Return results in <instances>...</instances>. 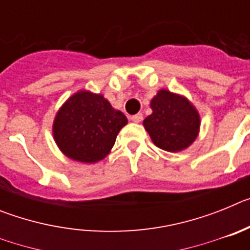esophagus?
<instances>
[{
	"label": "esophagus",
	"instance_id": "esophagus-1",
	"mask_svg": "<svg viewBox=\"0 0 250 250\" xmlns=\"http://www.w3.org/2000/svg\"><path fill=\"white\" fill-rule=\"evenodd\" d=\"M132 121H134V123H136V124H139V123H141V121H143V114H136V115H132L131 118Z\"/></svg>",
	"mask_w": 250,
	"mask_h": 250
}]
</instances>
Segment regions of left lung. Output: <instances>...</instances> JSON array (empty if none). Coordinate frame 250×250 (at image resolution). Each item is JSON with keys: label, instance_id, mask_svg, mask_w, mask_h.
Instances as JSON below:
<instances>
[{"label": "left lung", "instance_id": "obj_1", "mask_svg": "<svg viewBox=\"0 0 250 250\" xmlns=\"http://www.w3.org/2000/svg\"><path fill=\"white\" fill-rule=\"evenodd\" d=\"M152 112L144 121L154 144L169 152H178L193 144L199 135L200 115L184 95L161 89L150 101Z\"/></svg>", "mask_w": 250, "mask_h": 250}]
</instances>
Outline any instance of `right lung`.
Listing matches in <instances>:
<instances>
[{
    "label": "right lung",
    "mask_w": 250,
    "mask_h": 250,
    "mask_svg": "<svg viewBox=\"0 0 250 250\" xmlns=\"http://www.w3.org/2000/svg\"><path fill=\"white\" fill-rule=\"evenodd\" d=\"M126 116L114 109L101 94L79 90L56 112L52 134L57 147L71 160L95 164L115 144Z\"/></svg>",
    "instance_id": "add662e5"
}]
</instances>
